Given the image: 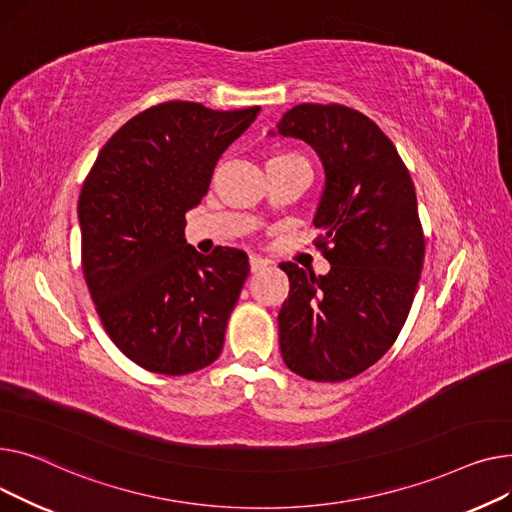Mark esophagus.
Here are the masks:
<instances>
[{"mask_svg":"<svg viewBox=\"0 0 512 512\" xmlns=\"http://www.w3.org/2000/svg\"><path fill=\"white\" fill-rule=\"evenodd\" d=\"M268 264H270V262H268L266 258H260V256H256V254L250 256V270H252V273H258V270L266 268Z\"/></svg>","mask_w":512,"mask_h":512,"instance_id":"obj_1","label":"esophagus"}]
</instances>
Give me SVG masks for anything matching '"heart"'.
I'll return each mask as SVG.
<instances>
[{
  "label": "heart",
  "mask_w": 512,
  "mask_h": 512,
  "mask_svg": "<svg viewBox=\"0 0 512 512\" xmlns=\"http://www.w3.org/2000/svg\"><path fill=\"white\" fill-rule=\"evenodd\" d=\"M275 159H299V157H295V155H279ZM275 159H270V161H275Z\"/></svg>",
  "instance_id": "obj_1"
}]
</instances>
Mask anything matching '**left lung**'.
<instances>
[{
    "label": "left lung",
    "mask_w": 512,
    "mask_h": 512,
    "mask_svg": "<svg viewBox=\"0 0 512 512\" xmlns=\"http://www.w3.org/2000/svg\"><path fill=\"white\" fill-rule=\"evenodd\" d=\"M270 136L310 144L324 169L314 225L326 275L279 264L289 295L279 312L287 368L316 382L368 370L407 320L424 266V233L411 175L370 117L343 105L302 103Z\"/></svg>",
    "instance_id": "obj_1"
}]
</instances>
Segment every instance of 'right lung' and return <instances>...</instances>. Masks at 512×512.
<instances>
[{
    "instance_id": "obj_1",
    "label": "right lung",
    "mask_w": 512,
    "mask_h": 512,
    "mask_svg": "<svg viewBox=\"0 0 512 512\" xmlns=\"http://www.w3.org/2000/svg\"><path fill=\"white\" fill-rule=\"evenodd\" d=\"M258 111L192 101L150 107L107 140L82 186L90 297L111 341L148 372L184 376L213 364L223 349L248 256L235 248L196 252L184 237L186 213Z\"/></svg>"
}]
</instances>
